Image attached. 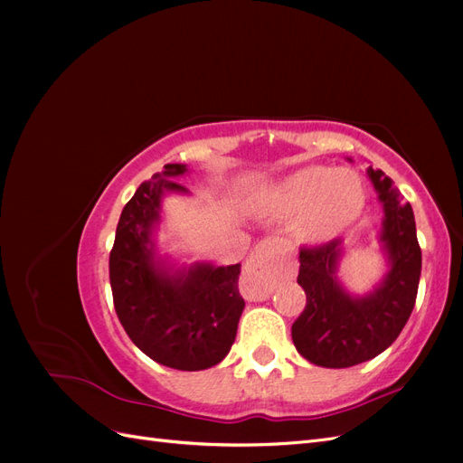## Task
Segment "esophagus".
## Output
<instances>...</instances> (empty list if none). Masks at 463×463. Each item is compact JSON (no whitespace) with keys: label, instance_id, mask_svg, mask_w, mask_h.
<instances>
[{"label":"esophagus","instance_id":"34e87169","mask_svg":"<svg viewBox=\"0 0 463 463\" xmlns=\"http://www.w3.org/2000/svg\"><path fill=\"white\" fill-rule=\"evenodd\" d=\"M269 272L260 257H250L241 272V289L249 298H260L269 289Z\"/></svg>","mask_w":463,"mask_h":463}]
</instances>
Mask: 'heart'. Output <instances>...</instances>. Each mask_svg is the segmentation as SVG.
<instances>
[{
  "instance_id": "1",
  "label": "heart",
  "mask_w": 463,
  "mask_h": 463,
  "mask_svg": "<svg viewBox=\"0 0 463 463\" xmlns=\"http://www.w3.org/2000/svg\"><path fill=\"white\" fill-rule=\"evenodd\" d=\"M365 204L361 179L352 170L303 167L270 191V216L293 220V233L303 243H320L352 226Z\"/></svg>"
}]
</instances>
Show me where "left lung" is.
I'll return each instance as SVG.
<instances>
[{
	"mask_svg": "<svg viewBox=\"0 0 463 463\" xmlns=\"http://www.w3.org/2000/svg\"><path fill=\"white\" fill-rule=\"evenodd\" d=\"M384 208L381 241L390 270L369 296L354 298L340 286L335 270L342 240L299 250L298 284L307 305L293 322L298 352L318 367L345 369L383 354L408 322L421 276V247L417 241L411 204L383 170H367Z\"/></svg>",
	"mask_w": 463,
	"mask_h": 463,
	"instance_id": "1",
	"label": "left lung"
}]
</instances>
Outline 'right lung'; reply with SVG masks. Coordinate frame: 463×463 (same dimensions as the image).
<instances>
[{
    "label": "right lung",
    "instance_id": "obj_1",
    "mask_svg": "<svg viewBox=\"0 0 463 463\" xmlns=\"http://www.w3.org/2000/svg\"><path fill=\"white\" fill-rule=\"evenodd\" d=\"M185 164H165L125 204L109 253V284L121 326L160 365L177 371L214 367L230 354L245 301L241 264L194 262L189 269L156 260L152 230L164 193H187L175 177Z\"/></svg>",
    "mask_w": 463,
    "mask_h": 463
}]
</instances>
